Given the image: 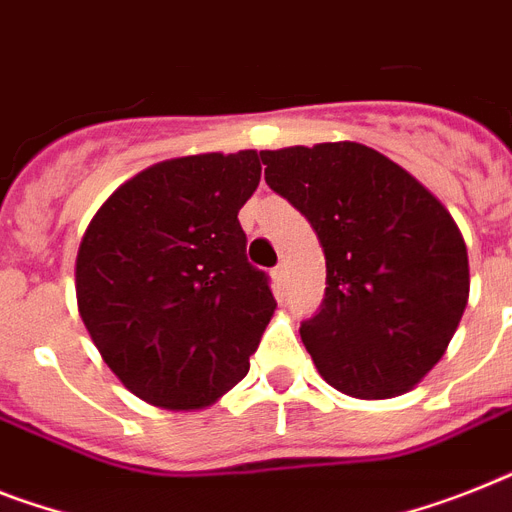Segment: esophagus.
<instances>
[{
	"label": "esophagus",
	"mask_w": 512,
	"mask_h": 512,
	"mask_svg": "<svg viewBox=\"0 0 512 512\" xmlns=\"http://www.w3.org/2000/svg\"><path fill=\"white\" fill-rule=\"evenodd\" d=\"M272 282L277 287H285V282H287V266L285 264H277L272 269Z\"/></svg>",
	"instance_id": "1"
}]
</instances>
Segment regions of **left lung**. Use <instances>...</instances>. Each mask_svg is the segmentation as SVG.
I'll return each instance as SVG.
<instances>
[{
  "mask_svg": "<svg viewBox=\"0 0 512 512\" xmlns=\"http://www.w3.org/2000/svg\"><path fill=\"white\" fill-rule=\"evenodd\" d=\"M266 185L311 222L327 259L301 340L342 395L411 392L445 356L468 303V251L432 190L356 141L261 151Z\"/></svg>",
  "mask_w": 512,
  "mask_h": 512,
  "instance_id": "8db88e82",
  "label": "left lung"
}]
</instances>
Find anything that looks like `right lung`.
<instances>
[{
    "instance_id": "add662e5",
    "label": "right lung",
    "mask_w": 512,
    "mask_h": 512,
    "mask_svg": "<svg viewBox=\"0 0 512 512\" xmlns=\"http://www.w3.org/2000/svg\"><path fill=\"white\" fill-rule=\"evenodd\" d=\"M259 180L253 149L177 156L130 177L88 222L80 319L135 398L198 411L248 374L277 308L238 222Z\"/></svg>"
}]
</instances>
